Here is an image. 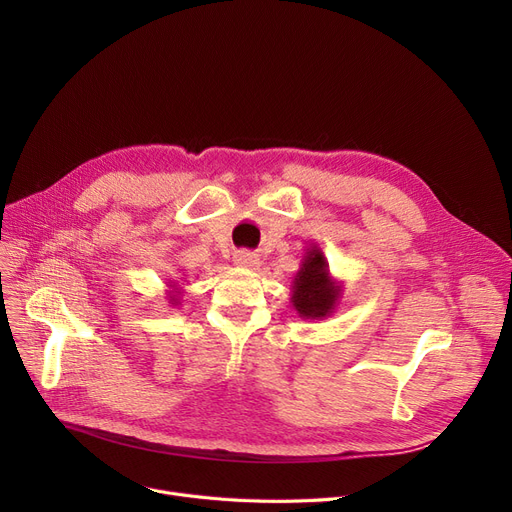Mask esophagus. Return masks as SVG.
Masks as SVG:
<instances>
[{
    "label": "esophagus",
    "instance_id": "1",
    "mask_svg": "<svg viewBox=\"0 0 512 512\" xmlns=\"http://www.w3.org/2000/svg\"><path fill=\"white\" fill-rule=\"evenodd\" d=\"M234 263L238 267H247V270H257L261 259L257 253H251V251H238L234 253Z\"/></svg>",
    "mask_w": 512,
    "mask_h": 512
}]
</instances>
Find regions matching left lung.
Instances as JSON below:
<instances>
[{"instance_id":"1","label":"left lung","mask_w":512,"mask_h":512,"mask_svg":"<svg viewBox=\"0 0 512 512\" xmlns=\"http://www.w3.org/2000/svg\"><path fill=\"white\" fill-rule=\"evenodd\" d=\"M342 299V284L332 278L330 265L319 249L311 245L292 280L290 303L303 319H326Z\"/></svg>"}]
</instances>
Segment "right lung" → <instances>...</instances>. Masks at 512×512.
Returning a JSON list of instances; mask_svg holds the SVG:
<instances>
[{
	"label": "right lung",
	"mask_w": 512,
	"mask_h": 512,
	"mask_svg": "<svg viewBox=\"0 0 512 512\" xmlns=\"http://www.w3.org/2000/svg\"><path fill=\"white\" fill-rule=\"evenodd\" d=\"M168 288H170V290H168L170 303H172V305H178V301H180V299H178V297H180V286H178V282H172V280H170V282H168Z\"/></svg>",
	"instance_id": "right-lung-1"
}]
</instances>
